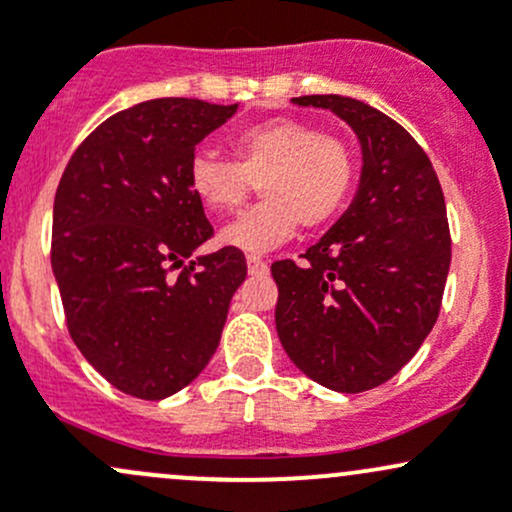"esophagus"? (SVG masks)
<instances>
[{"label":"esophagus","mask_w":512,"mask_h":512,"mask_svg":"<svg viewBox=\"0 0 512 512\" xmlns=\"http://www.w3.org/2000/svg\"><path fill=\"white\" fill-rule=\"evenodd\" d=\"M246 266H249L251 276H266L268 273V261H263V258L251 256L249 261H246Z\"/></svg>","instance_id":"34e87169"}]
</instances>
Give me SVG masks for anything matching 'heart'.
<instances>
[{
    "label": "heart",
    "instance_id": "obj_1",
    "mask_svg": "<svg viewBox=\"0 0 512 512\" xmlns=\"http://www.w3.org/2000/svg\"><path fill=\"white\" fill-rule=\"evenodd\" d=\"M234 163L200 151L188 183L205 210H239L258 180L263 200L222 232V244L263 254L293 236L298 224L317 229L334 219L354 185V156L337 136L300 119L276 117L244 126L229 141Z\"/></svg>",
    "mask_w": 512,
    "mask_h": 512
}]
</instances>
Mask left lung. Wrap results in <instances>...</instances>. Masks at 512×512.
<instances>
[{
    "instance_id": "left-lung-1",
    "label": "left lung",
    "mask_w": 512,
    "mask_h": 512,
    "mask_svg": "<svg viewBox=\"0 0 512 512\" xmlns=\"http://www.w3.org/2000/svg\"><path fill=\"white\" fill-rule=\"evenodd\" d=\"M329 109L361 146L354 200L305 251L276 261V329L320 386L361 393L393 378L437 322L452 261L447 207L427 153L398 122L342 95L293 97Z\"/></svg>"
}]
</instances>
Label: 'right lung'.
<instances>
[{
    "label": "right lung",
    "mask_w": 512,
    "mask_h": 512,
    "mask_svg": "<svg viewBox=\"0 0 512 512\" xmlns=\"http://www.w3.org/2000/svg\"><path fill=\"white\" fill-rule=\"evenodd\" d=\"M239 104L185 97L117 112L82 141L53 202V276L73 342L114 388L163 400L210 364L229 302L246 278L212 236L188 168L195 146Z\"/></svg>",
    "instance_id": "obj_1"
}]
</instances>
